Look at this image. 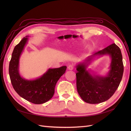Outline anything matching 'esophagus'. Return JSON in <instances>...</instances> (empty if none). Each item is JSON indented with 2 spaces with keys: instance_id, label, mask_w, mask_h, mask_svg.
Segmentation results:
<instances>
[{
  "instance_id": "34e87169",
  "label": "esophagus",
  "mask_w": 131,
  "mask_h": 131,
  "mask_svg": "<svg viewBox=\"0 0 131 131\" xmlns=\"http://www.w3.org/2000/svg\"><path fill=\"white\" fill-rule=\"evenodd\" d=\"M68 68L69 70H72L73 69H74V65L73 64H69L68 66Z\"/></svg>"
}]
</instances>
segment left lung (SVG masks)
<instances>
[{
	"instance_id": "obj_1",
	"label": "left lung",
	"mask_w": 131,
	"mask_h": 131,
	"mask_svg": "<svg viewBox=\"0 0 131 131\" xmlns=\"http://www.w3.org/2000/svg\"><path fill=\"white\" fill-rule=\"evenodd\" d=\"M109 55L111 58L110 70L106 76L91 74L87 67L96 56ZM77 88L82 100L90 104L104 102L112 97L119 86L124 73L121 50L115 43L88 57L76 66Z\"/></svg>"
}]
</instances>
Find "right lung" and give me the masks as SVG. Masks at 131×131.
<instances>
[{"instance_id": "1", "label": "right lung", "mask_w": 131, "mask_h": 131, "mask_svg": "<svg viewBox=\"0 0 131 131\" xmlns=\"http://www.w3.org/2000/svg\"><path fill=\"white\" fill-rule=\"evenodd\" d=\"M28 37H24L15 47L9 63V72L12 85L19 96L32 103L40 104L49 101L53 96L55 86L64 74L66 66L50 68L42 76L34 80H27L19 72V60Z\"/></svg>"}]
</instances>
